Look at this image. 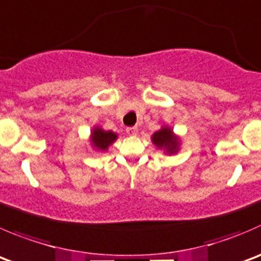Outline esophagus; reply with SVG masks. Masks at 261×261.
Instances as JSON below:
<instances>
[{
	"instance_id": "1",
	"label": "esophagus",
	"mask_w": 261,
	"mask_h": 261,
	"mask_svg": "<svg viewBox=\"0 0 261 261\" xmlns=\"http://www.w3.org/2000/svg\"><path fill=\"white\" fill-rule=\"evenodd\" d=\"M126 133H127L128 135H136V134H138V127H127L126 128Z\"/></svg>"
}]
</instances>
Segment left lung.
Returning a JSON list of instances; mask_svg holds the SVG:
<instances>
[{
	"mask_svg": "<svg viewBox=\"0 0 261 261\" xmlns=\"http://www.w3.org/2000/svg\"><path fill=\"white\" fill-rule=\"evenodd\" d=\"M153 144L156 148H163L168 154H173L178 150V138L173 135V131L169 127H162L151 136Z\"/></svg>",
	"mask_w": 261,
	"mask_h": 261,
	"instance_id": "8db88e82",
	"label": "left lung"
}]
</instances>
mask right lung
<instances>
[{"label":"right lung","mask_w":261,"mask_h":261,"mask_svg":"<svg viewBox=\"0 0 261 261\" xmlns=\"http://www.w3.org/2000/svg\"><path fill=\"white\" fill-rule=\"evenodd\" d=\"M117 135L112 131H105L100 127H95L92 133V140L93 145L98 149V150H107L108 146L116 140Z\"/></svg>","instance_id":"obj_1"}]
</instances>
